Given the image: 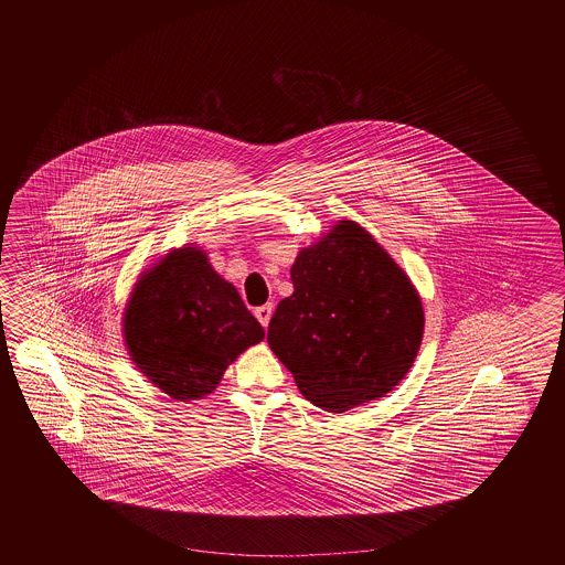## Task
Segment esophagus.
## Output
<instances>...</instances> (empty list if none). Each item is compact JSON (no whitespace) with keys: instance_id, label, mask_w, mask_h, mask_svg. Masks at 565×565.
Here are the masks:
<instances>
[{"instance_id":"obj_1","label":"esophagus","mask_w":565,"mask_h":565,"mask_svg":"<svg viewBox=\"0 0 565 565\" xmlns=\"http://www.w3.org/2000/svg\"><path fill=\"white\" fill-rule=\"evenodd\" d=\"M271 315H274V305H263V307L255 308V317L263 327L269 326Z\"/></svg>"}]
</instances>
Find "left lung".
<instances>
[{"mask_svg":"<svg viewBox=\"0 0 565 565\" xmlns=\"http://www.w3.org/2000/svg\"><path fill=\"white\" fill-rule=\"evenodd\" d=\"M267 342L315 406L345 412L411 371L425 312L408 275L359 223L340 222L291 265Z\"/></svg>","mask_w":565,"mask_h":565,"instance_id":"8db88e82","label":"left lung"}]
</instances>
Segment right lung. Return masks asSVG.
<instances>
[{"mask_svg":"<svg viewBox=\"0 0 565 565\" xmlns=\"http://www.w3.org/2000/svg\"><path fill=\"white\" fill-rule=\"evenodd\" d=\"M265 331L238 290L196 246L171 250L140 275L124 310V342L138 371L173 399L209 395Z\"/></svg>","mask_w":565,"mask_h":565,"instance_id":"obj_1","label":"right lung"}]
</instances>
